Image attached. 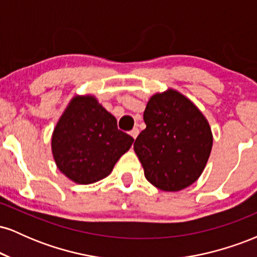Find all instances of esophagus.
<instances>
[{"label": "esophagus", "mask_w": 257, "mask_h": 257, "mask_svg": "<svg viewBox=\"0 0 257 257\" xmlns=\"http://www.w3.org/2000/svg\"><path fill=\"white\" fill-rule=\"evenodd\" d=\"M129 134H131L134 139H137V137L139 135V129L138 128H133L132 131H131V133H129Z\"/></svg>", "instance_id": "esophagus-1"}]
</instances>
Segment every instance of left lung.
<instances>
[{
    "mask_svg": "<svg viewBox=\"0 0 257 257\" xmlns=\"http://www.w3.org/2000/svg\"><path fill=\"white\" fill-rule=\"evenodd\" d=\"M146 128L134 143L146 179L163 191H180L203 173L213 147L210 125L191 100L169 89L147 102Z\"/></svg>",
    "mask_w": 257,
    "mask_h": 257,
    "instance_id": "obj_1",
    "label": "left lung"
}]
</instances>
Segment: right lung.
Returning <instances> with one entry per match:
<instances>
[{"label": "right lung", "instance_id": "1", "mask_svg": "<svg viewBox=\"0 0 257 257\" xmlns=\"http://www.w3.org/2000/svg\"><path fill=\"white\" fill-rule=\"evenodd\" d=\"M133 141L94 96H76L53 132L52 152L65 176L76 184L89 185L112 172Z\"/></svg>", "mask_w": 257, "mask_h": 257}]
</instances>
